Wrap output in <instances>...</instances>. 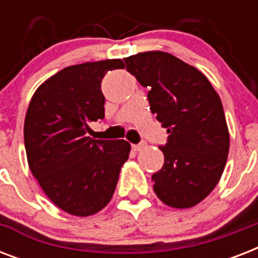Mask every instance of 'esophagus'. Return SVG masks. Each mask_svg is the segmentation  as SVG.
I'll return each instance as SVG.
<instances>
[{
    "label": "esophagus",
    "instance_id": "esophagus-1",
    "mask_svg": "<svg viewBox=\"0 0 258 258\" xmlns=\"http://www.w3.org/2000/svg\"><path fill=\"white\" fill-rule=\"evenodd\" d=\"M146 146H147V143H146L145 141H142V142H139L138 145H133V149L135 150V151H141V150L145 149Z\"/></svg>",
    "mask_w": 258,
    "mask_h": 258
}]
</instances>
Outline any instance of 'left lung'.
<instances>
[{
    "mask_svg": "<svg viewBox=\"0 0 258 258\" xmlns=\"http://www.w3.org/2000/svg\"><path fill=\"white\" fill-rule=\"evenodd\" d=\"M124 62L141 86L149 87L150 109L169 134L159 147L163 167L151 176L154 191L171 208H191L216 187L228 159L220 96L204 74L166 52H143Z\"/></svg>",
    "mask_w": 258,
    "mask_h": 258,
    "instance_id": "obj_1",
    "label": "left lung"
}]
</instances>
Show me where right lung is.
I'll use <instances>...</instances> for the list:
<instances>
[{
    "label": "right lung",
    "mask_w": 258,
    "mask_h": 258,
    "mask_svg": "<svg viewBox=\"0 0 258 258\" xmlns=\"http://www.w3.org/2000/svg\"><path fill=\"white\" fill-rule=\"evenodd\" d=\"M120 68L119 58L67 67L38 87L28 107L30 171L48 198L74 216H91L108 204L128 159V142L87 137L89 123L104 119L101 80Z\"/></svg>",
    "instance_id": "add662e5"
}]
</instances>
